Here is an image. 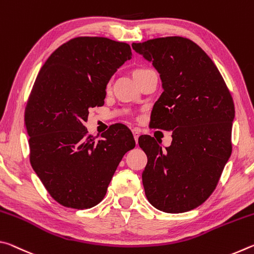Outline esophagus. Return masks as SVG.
Instances as JSON below:
<instances>
[{
    "label": "esophagus",
    "mask_w": 254,
    "mask_h": 254,
    "mask_svg": "<svg viewBox=\"0 0 254 254\" xmlns=\"http://www.w3.org/2000/svg\"><path fill=\"white\" fill-rule=\"evenodd\" d=\"M132 132H133V136H134L135 142H137V140H139V136H140V131L137 130V128H133Z\"/></svg>",
    "instance_id": "esophagus-1"
}]
</instances>
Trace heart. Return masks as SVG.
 <instances>
[{
  "instance_id": "heart-1",
  "label": "heart",
  "mask_w": 254,
  "mask_h": 254,
  "mask_svg": "<svg viewBox=\"0 0 254 254\" xmlns=\"http://www.w3.org/2000/svg\"><path fill=\"white\" fill-rule=\"evenodd\" d=\"M147 70H149V69H142V68H140V69H135V70H134V72H133V75H134V76H137V75L142 74V72L147 71Z\"/></svg>"
}]
</instances>
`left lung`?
I'll return each instance as SVG.
<instances>
[{
    "instance_id": "8db88e82",
    "label": "left lung",
    "mask_w": 254,
    "mask_h": 254,
    "mask_svg": "<svg viewBox=\"0 0 254 254\" xmlns=\"http://www.w3.org/2000/svg\"><path fill=\"white\" fill-rule=\"evenodd\" d=\"M132 48L160 74L163 92L151 127L173 131L166 150L152 136L139 137L148 157L145 196L162 212H188L212 195L231 157L233 98L213 60L187 38H157Z\"/></svg>"
}]
</instances>
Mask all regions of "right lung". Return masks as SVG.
<instances>
[{
    "label": "right lung",
    "mask_w": 254,
    "mask_h": 254,
    "mask_svg": "<svg viewBox=\"0 0 254 254\" xmlns=\"http://www.w3.org/2000/svg\"><path fill=\"white\" fill-rule=\"evenodd\" d=\"M132 57L130 46L78 37L56 49L41 67L24 112L30 162L53 198L91 208L104 198L120 161L135 147L130 130L114 126L95 142L84 123L102 106L111 77Z\"/></svg>",
    "instance_id": "right-lung-1"
}]
</instances>
